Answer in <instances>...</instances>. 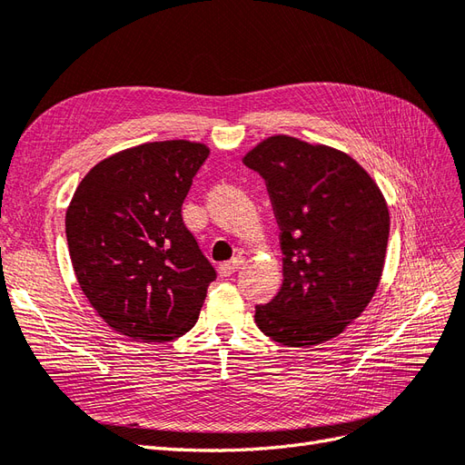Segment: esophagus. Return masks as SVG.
I'll return each mask as SVG.
<instances>
[{"label":"esophagus","mask_w":465,"mask_h":465,"mask_svg":"<svg viewBox=\"0 0 465 465\" xmlns=\"http://www.w3.org/2000/svg\"><path fill=\"white\" fill-rule=\"evenodd\" d=\"M243 264V257H233L232 261H228V262H222L220 267H218V271H220V276H232L237 269H240Z\"/></svg>","instance_id":"34e87169"}]
</instances>
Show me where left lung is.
I'll list each match as a JSON object with an SVG mask.
<instances>
[{"mask_svg": "<svg viewBox=\"0 0 465 465\" xmlns=\"http://www.w3.org/2000/svg\"><path fill=\"white\" fill-rule=\"evenodd\" d=\"M243 163L267 183L281 228L282 288L255 323L286 347L342 333L372 300L390 237L386 201L354 159L327 145L271 136Z\"/></svg>", "mask_w": 465, "mask_h": 465, "instance_id": "1", "label": "left lung"}]
</instances>
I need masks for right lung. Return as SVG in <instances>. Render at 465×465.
I'll return each mask as SVG.
<instances>
[{"instance_id":"add662e5","label":"right lung","mask_w":465,"mask_h":465,"mask_svg":"<svg viewBox=\"0 0 465 465\" xmlns=\"http://www.w3.org/2000/svg\"><path fill=\"white\" fill-rule=\"evenodd\" d=\"M208 152L187 140L118 152L89 171L65 212L79 286L104 323L130 339L187 333L216 278L181 214Z\"/></svg>"}]
</instances>
